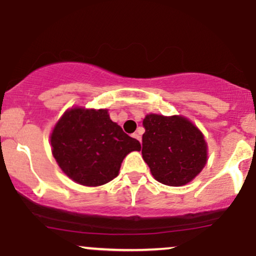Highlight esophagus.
Here are the masks:
<instances>
[{
  "instance_id": "esophagus-1",
  "label": "esophagus",
  "mask_w": 256,
  "mask_h": 256,
  "mask_svg": "<svg viewBox=\"0 0 256 256\" xmlns=\"http://www.w3.org/2000/svg\"><path fill=\"white\" fill-rule=\"evenodd\" d=\"M132 136L136 138L137 140H140H140H142V137H140V130H138V132H134V134H132Z\"/></svg>"
}]
</instances>
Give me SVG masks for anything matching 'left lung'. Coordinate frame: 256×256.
Wrapping results in <instances>:
<instances>
[{
    "instance_id": "obj_1",
    "label": "left lung",
    "mask_w": 256,
    "mask_h": 256,
    "mask_svg": "<svg viewBox=\"0 0 256 256\" xmlns=\"http://www.w3.org/2000/svg\"><path fill=\"white\" fill-rule=\"evenodd\" d=\"M142 156L160 183L182 186L192 182L207 162L202 132L184 116L148 114L143 120Z\"/></svg>"
}]
</instances>
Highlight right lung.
Instances as JSON below:
<instances>
[{
	"label": "right lung",
	"instance_id": "add662e5",
	"mask_svg": "<svg viewBox=\"0 0 256 256\" xmlns=\"http://www.w3.org/2000/svg\"><path fill=\"white\" fill-rule=\"evenodd\" d=\"M52 152L64 174L85 186H98L118 176L128 152L140 143L113 122L107 110L71 108L50 136Z\"/></svg>",
	"mask_w": 256,
	"mask_h": 256
}]
</instances>
